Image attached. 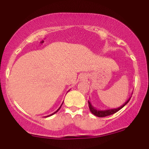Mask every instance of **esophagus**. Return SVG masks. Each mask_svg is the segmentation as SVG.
I'll return each instance as SVG.
<instances>
[{
    "label": "esophagus",
    "mask_w": 149,
    "mask_h": 149,
    "mask_svg": "<svg viewBox=\"0 0 149 149\" xmlns=\"http://www.w3.org/2000/svg\"><path fill=\"white\" fill-rule=\"evenodd\" d=\"M86 79V76L85 75H81L80 76V79L81 80H84V79Z\"/></svg>",
    "instance_id": "34e87169"
}]
</instances>
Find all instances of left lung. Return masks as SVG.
<instances>
[{
  "instance_id": "obj_1",
  "label": "left lung",
  "mask_w": 149,
  "mask_h": 149,
  "mask_svg": "<svg viewBox=\"0 0 149 149\" xmlns=\"http://www.w3.org/2000/svg\"><path fill=\"white\" fill-rule=\"evenodd\" d=\"M130 98H131V96L128 98V100H127V101L125 102L122 106L119 107H118V108L111 109H106V110H98V109H95L93 105H92L91 102H90V100H88V106H89L90 111H91V112L92 113L94 114L96 116L98 117H103L111 116V115L116 113V112H117L118 111L120 110L121 109H122L123 107H124L125 104H126L127 102L130 101Z\"/></svg>"
}]
</instances>
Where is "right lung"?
Segmentation results:
<instances>
[{"label": "right lung", "instance_id": "right-lung-1", "mask_svg": "<svg viewBox=\"0 0 149 149\" xmlns=\"http://www.w3.org/2000/svg\"><path fill=\"white\" fill-rule=\"evenodd\" d=\"M63 103L61 104V107H59V108H58V109H57V110H56L55 112H54V113H52V114H51V115H49V116H46V117H49V116H53V115H54V113H56V112H57V111H58L60 109V108H61V106H62V104H63Z\"/></svg>", "mask_w": 149, "mask_h": 149}]
</instances>
